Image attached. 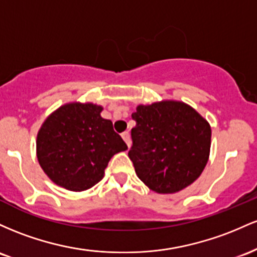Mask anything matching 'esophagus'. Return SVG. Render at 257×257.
I'll return each mask as SVG.
<instances>
[{
	"label": "esophagus",
	"mask_w": 257,
	"mask_h": 257,
	"mask_svg": "<svg viewBox=\"0 0 257 257\" xmlns=\"http://www.w3.org/2000/svg\"><path fill=\"white\" fill-rule=\"evenodd\" d=\"M121 137H122V140L125 141L126 144H127V147L130 148V147H131V138H130V134H128V132H127V131L122 132V134H121Z\"/></svg>",
	"instance_id": "obj_1"
}]
</instances>
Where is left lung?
Returning <instances> with one entry per match:
<instances>
[{
	"label": "left lung",
	"instance_id": "1",
	"mask_svg": "<svg viewBox=\"0 0 257 257\" xmlns=\"http://www.w3.org/2000/svg\"><path fill=\"white\" fill-rule=\"evenodd\" d=\"M128 158L142 182L152 191H182L201 175L209 160L211 127L183 102L163 100L138 105L132 113Z\"/></svg>",
	"mask_w": 257,
	"mask_h": 257
}]
</instances>
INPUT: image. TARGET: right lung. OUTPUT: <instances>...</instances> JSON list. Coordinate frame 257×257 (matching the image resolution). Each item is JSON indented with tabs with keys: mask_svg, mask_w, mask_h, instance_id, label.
Instances as JSON below:
<instances>
[{
	"mask_svg": "<svg viewBox=\"0 0 257 257\" xmlns=\"http://www.w3.org/2000/svg\"><path fill=\"white\" fill-rule=\"evenodd\" d=\"M100 105L68 103L42 123L36 140L37 160L54 183L81 192L97 184L114 154L127 149Z\"/></svg>",
	"mask_w": 257,
	"mask_h": 257,
	"instance_id": "right-lung-1",
	"label": "right lung"
}]
</instances>
